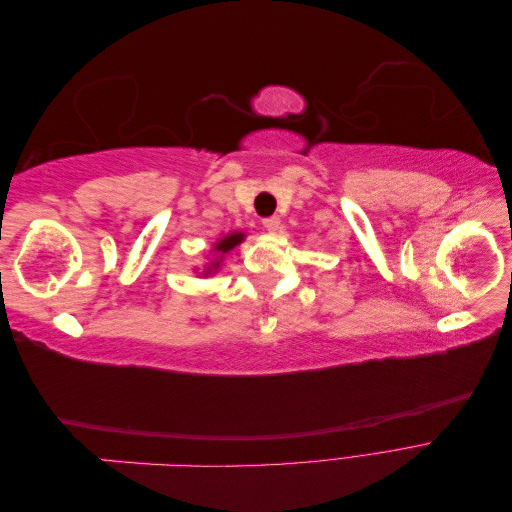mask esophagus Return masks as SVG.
Masks as SVG:
<instances>
[{
  "instance_id": "obj_1",
  "label": "esophagus",
  "mask_w": 512,
  "mask_h": 512,
  "mask_svg": "<svg viewBox=\"0 0 512 512\" xmlns=\"http://www.w3.org/2000/svg\"><path fill=\"white\" fill-rule=\"evenodd\" d=\"M262 226H265V230L273 235V232L280 230V218H265L262 220Z\"/></svg>"
}]
</instances>
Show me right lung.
<instances>
[{"label": "right lung", "mask_w": 512, "mask_h": 512, "mask_svg": "<svg viewBox=\"0 0 512 512\" xmlns=\"http://www.w3.org/2000/svg\"><path fill=\"white\" fill-rule=\"evenodd\" d=\"M245 239V232H228V235H224L222 239H218L213 243V247L209 250V260L203 265V271H200V275L203 277H209V275H215L220 269H222V262H224V256L228 252L235 250L237 245H241Z\"/></svg>", "instance_id": "obj_1"}]
</instances>
